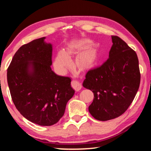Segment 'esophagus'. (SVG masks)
Listing matches in <instances>:
<instances>
[{
	"mask_svg": "<svg viewBox=\"0 0 151 151\" xmlns=\"http://www.w3.org/2000/svg\"><path fill=\"white\" fill-rule=\"evenodd\" d=\"M71 85H72V87L75 89L76 91H80L82 88L81 83L77 81H75V80L72 81V82H71Z\"/></svg>",
	"mask_w": 151,
	"mask_h": 151,
	"instance_id": "1",
	"label": "esophagus"
}]
</instances>
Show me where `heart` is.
<instances>
[{
  "instance_id": "obj_1",
  "label": "heart",
  "mask_w": 151,
  "mask_h": 151,
  "mask_svg": "<svg viewBox=\"0 0 151 151\" xmlns=\"http://www.w3.org/2000/svg\"><path fill=\"white\" fill-rule=\"evenodd\" d=\"M85 45H81V47H84ZM76 47H71L68 48V52L65 50H60L56 55L54 59L53 65L55 70L58 73H65L68 67H70L72 64V60L68 54H71L76 50ZM96 59V53L92 50L83 51L76 58V63L79 68L82 69H86L91 66H93L95 63Z\"/></svg>"
}]
</instances>
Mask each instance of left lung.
<instances>
[{"label": "left lung", "mask_w": 151, "mask_h": 151, "mask_svg": "<svg viewBox=\"0 0 151 151\" xmlns=\"http://www.w3.org/2000/svg\"><path fill=\"white\" fill-rule=\"evenodd\" d=\"M112 42L108 59L99 67L88 70L83 83L94 93L88 111L101 121L115 119L127 111L140 81L135 51L117 36H112Z\"/></svg>", "instance_id": "1"}]
</instances>
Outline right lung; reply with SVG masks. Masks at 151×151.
Masks as SVG:
<instances>
[{"instance_id":"1","label":"right lung","mask_w":151,"mask_h":151,"mask_svg":"<svg viewBox=\"0 0 151 151\" xmlns=\"http://www.w3.org/2000/svg\"><path fill=\"white\" fill-rule=\"evenodd\" d=\"M46 37L22 45L7 69V81L17 109L25 119L40 126H51L64 115L73 96L71 79L51 69L52 45Z\"/></svg>"}]
</instances>
